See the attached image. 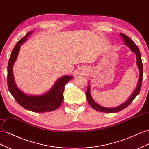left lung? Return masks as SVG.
I'll use <instances>...</instances> for the list:
<instances>
[{"instance_id": "left-lung-1", "label": "left lung", "mask_w": 149, "mask_h": 149, "mask_svg": "<svg viewBox=\"0 0 149 149\" xmlns=\"http://www.w3.org/2000/svg\"><path fill=\"white\" fill-rule=\"evenodd\" d=\"M120 36L123 38V40H124L125 44L129 47L130 49V50L132 51V52H134L136 54V56H137V66H138L139 70H140V77H139V83H138L137 88H136V89H135V91L134 92L132 95L130 96V98L127 100L125 103L122 104L120 106H118V107H113V108L104 107H102V106L96 104L92 99V97L91 95V93H90V88H89V87H88L87 91V94H86L88 102L89 103V104L91 105V106L93 109H95V110H97V111H99L101 112L114 113V112H117L121 111L122 110L125 109L127 106H129L132 102L134 100L135 97L137 96V95L140 92V91H141V88L142 87V75H143V64H142V62L141 53H140V50L138 48V47L134 44V42L128 36H126L125 34H124V33H120Z\"/></svg>"}]
</instances>
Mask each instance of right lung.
Listing matches in <instances>:
<instances>
[{
    "label": "right lung",
    "mask_w": 149,
    "mask_h": 149,
    "mask_svg": "<svg viewBox=\"0 0 149 149\" xmlns=\"http://www.w3.org/2000/svg\"><path fill=\"white\" fill-rule=\"evenodd\" d=\"M32 32H29L19 40L11 53L7 66L8 88L17 103L24 109L34 112H51L60 107L63 100V93L64 91L65 85L73 77L71 76H63L57 80L56 83L48 92L40 96L25 94L17 87L14 80L12 67L17 57L20 45L26 41L27 37Z\"/></svg>",
    "instance_id": "right-lung-1"
}]
</instances>
